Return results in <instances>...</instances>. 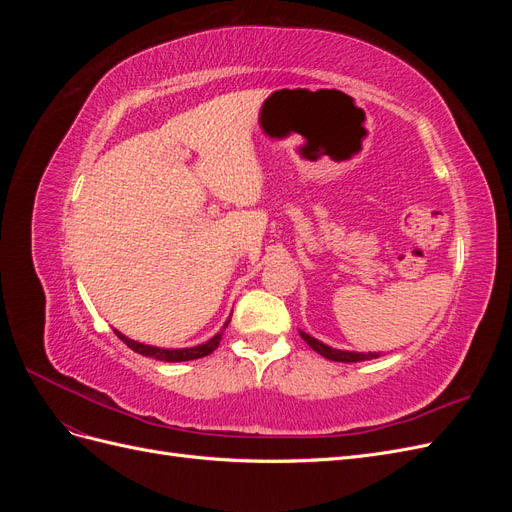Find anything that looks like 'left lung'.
<instances>
[{"label": "left lung", "mask_w": 512, "mask_h": 512, "mask_svg": "<svg viewBox=\"0 0 512 512\" xmlns=\"http://www.w3.org/2000/svg\"><path fill=\"white\" fill-rule=\"evenodd\" d=\"M301 333V337L305 339L307 342V346L312 348V350H316L318 354H322L324 359H329V361H337V363H359V361H369V359H378V352H348V350H335V348H331V346H327V344H322V342H318L316 337H312V335H307V333H303V331H299Z\"/></svg>", "instance_id": "left-lung-1"}]
</instances>
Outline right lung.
<instances>
[{"mask_svg":"<svg viewBox=\"0 0 512 512\" xmlns=\"http://www.w3.org/2000/svg\"><path fill=\"white\" fill-rule=\"evenodd\" d=\"M228 322H230V320H226L224 329L228 327ZM115 335L121 339L123 344H126L128 348H132V350H134V352H138V354H143V356H153V359H158V361H166V363H181V361H194V359H203V356L211 354L215 348L220 346L224 331H220L218 335H213V337L209 339V342L200 344V346H194V348H175V350H168V348H158V346H145V344H138V342H134V339L126 337V335L119 333V331H115Z\"/></svg>","mask_w":512,"mask_h":512,"instance_id":"1","label":"right lung"}]
</instances>
